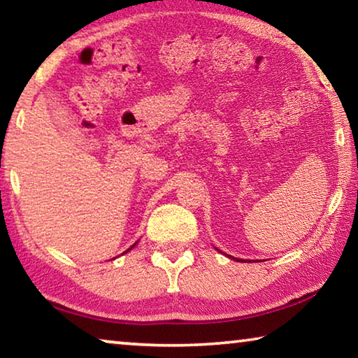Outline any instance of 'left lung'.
Returning <instances> with one entry per match:
<instances>
[{"instance_id":"8db88e82","label":"left lung","mask_w":358,"mask_h":358,"mask_svg":"<svg viewBox=\"0 0 358 358\" xmlns=\"http://www.w3.org/2000/svg\"><path fill=\"white\" fill-rule=\"evenodd\" d=\"M237 260H238V259H237Z\"/></svg>"}]
</instances>
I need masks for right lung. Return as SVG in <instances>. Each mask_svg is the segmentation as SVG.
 <instances>
[{"instance_id": "add662e5", "label": "right lung", "mask_w": 358, "mask_h": 358, "mask_svg": "<svg viewBox=\"0 0 358 358\" xmlns=\"http://www.w3.org/2000/svg\"><path fill=\"white\" fill-rule=\"evenodd\" d=\"M132 246H134V245H132ZM132 246H131V248H129V250H132ZM129 250H128V251H129Z\"/></svg>"}]
</instances>
